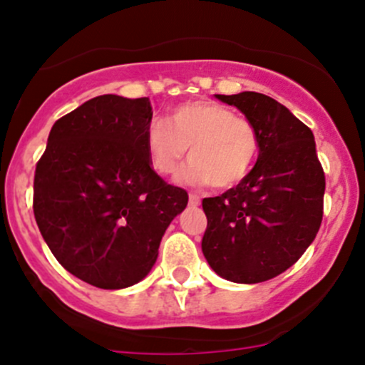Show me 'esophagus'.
Here are the masks:
<instances>
[{
  "label": "esophagus",
  "instance_id": "1",
  "mask_svg": "<svg viewBox=\"0 0 365 365\" xmlns=\"http://www.w3.org/2000/svg\"><path fill=\"white\" fill-rule=\"evenodd\" d=\"M189 203L192 205V206H197L201 203V197L197 196V194H194V192H190L189 194Z\"/></svg>",
  "mask_w": 365,
  "mask_h": 365
}]
</instances>
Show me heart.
Returning a JSON list of instances; mask_svg holds the SVG:
<instances>
[{"mask_svg": "<svg viewBox=\"0 0 365 365\" xmlns=\"http://www.w3.org/2000/svg\"><path fill=\"white\" fill-rule=\"evenodd\" d=\"M152 168L173 175L189 148L190 164L180 178L231 189L247 178L259 153V132L251 120L212 101H190L169 113V123L153 118L146 128Z\"/></svg>", "mask_w": 365, "mask_h": 365, "instance_id": "heart-1", "label": "heart"}]
</instances>
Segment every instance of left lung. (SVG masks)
<instances>
[{
  "mask_svg": "<svg viewBox=\"0 0 365 365\" xmlns=\"http://www.w3.org/2000/svg\"><path fill=\"white\" fill-rule=\"evenodd\" d=\"M217 98L256 125L259 155L244 182L203 200L201 249L217 275L256 284L288 270L316 238L325 173L311 128L288 108L256 91Z\"/></svg>",
  "mask_w": 365,
  "mask_h": 365,
  "instance_id": "1",
  "label": "left lung"
}]
</instances>
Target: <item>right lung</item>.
Listing matches in <instances>:
<instances>
[{"label": "right lung", "instance_id": "right-lung-1", "mask_svg": "<svg viewBox=\"0 0 365 365\" xmlns=\"http://www.w3.org/2000/svg\"><path fill=\"white\" fill-rule=\"evenodd\" d=\"M148 97L101 95L61 116L36 162L33 213L61 267L102 289L148 275L187 190L153 171Z\"/></svg>", "mask_w": 365, "mask_h": 365}]
</instances>
